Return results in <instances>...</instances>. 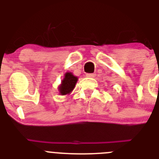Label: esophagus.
<instances>
[{
    "label": "esophagus",
    "instance_id": "1",
    "mask_svg": "<svg viewBox=\"0 0 159 159\" xmlns=\"http://www.w3.org/2000/svg\"><path fill=\"white\" fill-rule=\"evenodd\" d=\"M86 76H87L88 78H94L96 74H86Z\"/></svg>",
    "mask_w": 159,
    "mask_h": 159
}]
</instances>
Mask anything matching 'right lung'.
Returning a JSON list of instances; mask_svg holds the SVG:
<instances>
[{"label":"right lung","instance_id":"right-lung-1","mask_svg":"<svg viewBox=\"0 0 159 159\" xmlns=\"http://www.w3.org/2000/svg\"><path fill=\"white\" fill-rule=\"evenodd\" d=\"M78 81V78L74 74L69 72L65 74V78L61 81V84L59 85L58 90L61 95L70 94L75 87V85Z\"/></svg>","mask_w":159,"mask_h":159}]
</instances>
